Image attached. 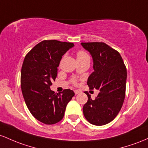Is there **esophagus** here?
Returning <instances> with one entry per match:
<instances>
[{"label":"esophagus","mask_w":148,"mask_h":148,"mask_svg":"<svg viewBox=\"0 0 148 148\" xmlns=\"http://www.w3.org/2000/svg\"><path fill=\"white\" fill-rule=\"evenodd\" d=\"M79 92H79V90H74V93H75V94H78Z\"/></svg>","instance_id":"34e87169"}]
</instances>
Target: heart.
Returning a JSON list of instances; mask_svg holds the SVG:
<instances>
[{"mask_svg": "<svg viewBox=\"0 0 148 148\" xmlns=\"http://www.w3.org/2000/svg\"><path fill=\"white\" fill-rule=\"evenodd\" d=\"M89 56V55L86 52H84V51H79L77 54V59H80V58H84Z\"/></svg>", "mask_w": 148, "mask_h": 148, "instance_id": "obj_1", "label": "heart"}]
</instances>
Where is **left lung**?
<instances>
[{
    "mask_svg": "<svg viewBox=\"0 0 148 148\" xmlns=\"http://www.w3.org/2000/svg\"><path fill=\"white\" fill-rule=\"evenodd\" d=\"M90 53L94 72L87 79L90 89H98L95 100L87 92V102L83 106V114L92 124L102 126L115 118L125 98L127 69L119 53L104 42H82Z\"/></svg>",
    "mask_w": 148,
    "mask_h": 148,
    "instance_id": "left-lung-1",
    "label": "left lung"
}]
</instances>
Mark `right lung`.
Segmentation results:
<instances>
[{"label": "right lung", "mask_w": 148, "mask_h": 148, "mask_svg": "<svg viewBox=\"0 0 148 148\" xmlns=\"http://www.w3.org/2000/svg\"><path fill=\"white\" fill-rule=\"evenodd\" d=\"M73 43L51 40L38 43L25 56L21 71V88L26 106L32 115L45 124L59 122L64 116L66 106L75 95L64 89L61 94L51 90L57 76L62 56Z\"/></svg>", "instance_id": "add662e5"}]
</instances>
